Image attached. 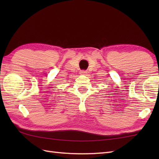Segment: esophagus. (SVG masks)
Listing matches in <instances>:
<instances>
[{
	"label": "esophagus",
	"mask_w": 159,
	"mask_h": 159,
	"mask_svg": "<svg viewBox=\"0 0 159 159\" xmlns=\"http://www.w3.org/2000/svg\"><path fill=\"white\" fill-rule=\"evenodd\" d=\"M80 74H81V75H85V74H87V72H86V71H85V70H81L80 72Z\"/></svg>",
	"instance_id": "34e87169"
}]
</instances>
